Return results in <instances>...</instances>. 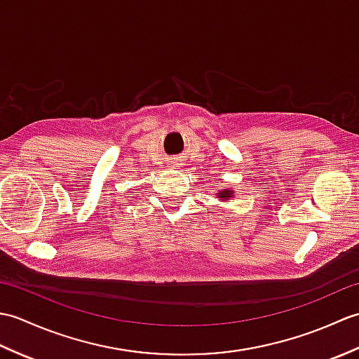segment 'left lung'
Masks as SVG:
<instances>
[{"label": "left lung", "instance_id": "1", "mask_svg": "<svg viewBox=\"0 0 359 359\" xmlns=\"http://www.w3.org/2000/svg\"><path fill=\"white\" fill-rule=\"evenodd\" d=\"M217 196L220 197V199H231L233 193H231V189H222V191L217 193Z\"/></svg>", "mask_w": 359, "mask_h": 359}]
</instances>
